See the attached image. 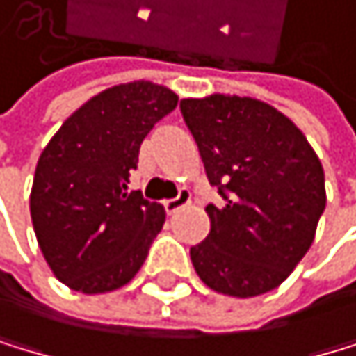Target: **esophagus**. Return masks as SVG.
<instances>
[{
  "mask_svg": "<svg viewBox=\"0 0 356 356\" xmlns=\"http://www.w3.org/2000/svg\"><path fill=\"white\" fill-rule=\"evenodd\" d=\"M188 203H190V193H188V190H179V195H177L175 199L163 201V208H166V214H175V212H179L181 208H186Z\"/></svg>",
  "mask_w": 356,
  "mask_h": 356,
  "instance_id": "esophagus-1",
  "label": "esophagus"
}]
</instances>
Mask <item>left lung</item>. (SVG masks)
Listing matches in <instances>:
<instances>
[{
    "mask_svg": "<svg viewBox=\"0 0 356 356\" xmlns=\"http://www.w3.org/2000/svg\"><path fill=\"white\" fill-rule=\"evenodd\" d=\"M179 106L223 197L205 208L210 234L190 247L195 271L216 293H267L313 245L326 208L322 161L304 133L262 100L212 94Z\"/></svg>",
    "mask_w": 356,
    "mask_h": 356,
    "instance_id": "obj_1",
    "label": "left lung"
}]
</instances>
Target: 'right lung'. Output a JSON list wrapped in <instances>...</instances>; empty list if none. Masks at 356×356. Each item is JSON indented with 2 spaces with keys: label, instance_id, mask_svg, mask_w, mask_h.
Returning a JSON list of instances; mask_svg holds the SVG:
<instances>
[{
  "label": "right lung",
  "instance_id": "obj_1",
  "mask_svg": "<svg viewBox=\"0 0 356 356\" xmlns=\"http://www.w3.org/2000/svg\"><path fill=\"white\" fill-rule=\"evenodd\" d=\"M177 100L148 81L115 85L76 109L43 148L30 216L45 262L70 289L115 291L144 265L166 212L129 193V177L144 138Z\"/></svg>",
  "mask_w": 356,
  "mask_h": 356
}]
</instances>
